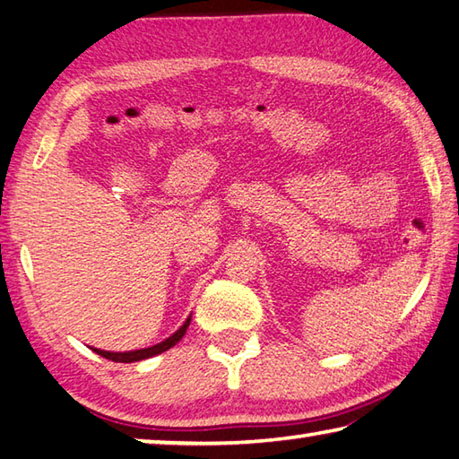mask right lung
Returning <instances> with one entry per match:
<instances>
[{
  "instance_id": "add662e5",
  "label": "right lung",
  "mask_w": 459,
  "mask_h": 459,
  "mask_svg": "<svg viewBox=\"0 0 459 459\" xmlns=\"http://www.w3.org/2000/svg\"><path fill=\"white\" fill-rule=\"evenodd\" d=\"M189 322H192V317H187V319H186V324L181 325L179 330H178L174 335H169L166 342H161V343H158V345H152V348H145V350H135V351H124V353H122V351H103V350H95V348H93V351H95V353H100L101 358L111 359V361H122V364H132V361L148 359V358L158 356V353L168 351L169 348H174V345H176V343L181 340V337L186 335Z\"/></svg>"
}]
</instances>
